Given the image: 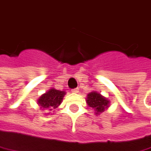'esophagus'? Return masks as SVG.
Here are the masks:
<instances>
[{"label": "esophagus", "instance_id": "obj_1", "mask_svg": "<svg viewBox=\"0 0 151 151\" xmlns=\"http://www.w3.org/2000/svg\"><path fill=\"white\" fill-rule=\"evenodd\" d=\"M78 91H79V90H78V88H73V89H72V92H73V93H78Z\"/></svg>", "mask_w": 151, "mask_h": 151}]
</instances>
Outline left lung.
Listing matches in <instances>:
<instances>
[{
    "label": "left lung",
    "mask_w": 151,
    "mask_h": 151,
    "mask_svg": "<svg viewBox=\"0 0 151 151\" xmlns=\"http://www.w3.org/2000/svg\"><path fill=\"white\" fill-rule=\"evenodd\" d=\"M86 102L89 107L95 110V113L99 115L104 112L106 109L109 107L110 101L104 97L103 95L97 92V91H92L88 93L86 98Z\"/></svg>",
    "instance_id": "8db88e82"
}]
</instances>
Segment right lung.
I'll return each mask as SVG.
<instances>
[{"mask_svg":"<svg viewBox=\"0 0 151 151\" xmlns=\"http://www.w3.org/2000/svg\"><path fill=\"white\" fill-rule=\"evenodd\" d=\"M65 95H66L65 91H61L56 88H51L47 92L43 94L38 99L37 102L38 105L40 106V109L42 110L48 109V111H52L53 109L58 107L61 105Z\"/></svg>","mask_w":151,"mask_h":151,"instance_id":"right-lung-1","label":"right lung"}]
</instances>
